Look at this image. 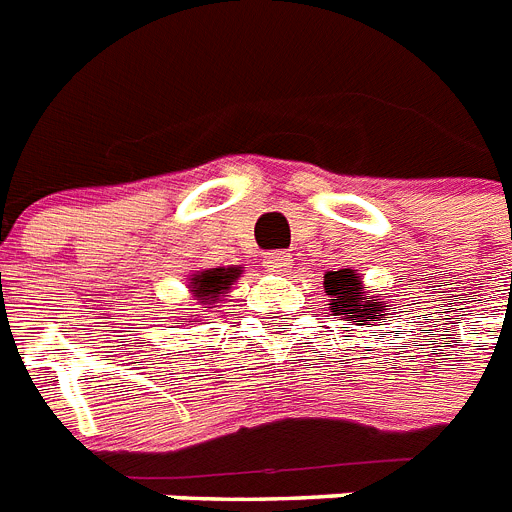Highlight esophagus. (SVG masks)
Segmentation results:
<instances>
[{"label": "esophagus", "instance_id": "1", "mask_svg": "<svg viewBox=\"0 0 512 512\" xmlns=\"http://www.w3.org/2000/svg\"><path fill=\"white\" fill-rule=\"evenodd\" d=\"M264 269L267 272H275V275H282V272H288V267L293 264V259H290V253L285 251H269L264 253Z\"/></svg>", "mask_w": 512, "mask_h": 512}]
</instances>
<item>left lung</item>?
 <instances>
[{"mask_svg":"<svg viewBox=\"0 0 512 512\" xmlns=\"http://www.w3.org/2000/svg\"><path fill=\"white\" fill-rule=\"evenodd\" d=\"M325 296L330 301L333 317L341 314L343 320L357 325H372L386 314V293H367L357 269H338L325 275Z\"/></svg>","mask_w":512,"mask_h":512,"instance_id":"left-lung-1","label":"left lung"}]
</instances>
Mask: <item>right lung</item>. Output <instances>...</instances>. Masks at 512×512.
Segmentation results:
<instances>
[{
	"mask_svg": "<svg viewBox=\"0 0 512 512\" xmlns=\"http://www.w3.org/2000/svg\"><path fill=\"white\" fill-rule=\"evenodd\" d=\"M240 275H243V267L200 269V272L190 275V290L195 296V304H200V309H214ZM192 317H198V314H192Z\"/></svg>",
	"mask_w": 512,
	"mask_h": 512,
	"instance_id": "right-lung-1",
	"label": "right lung"
}]
</instances>
